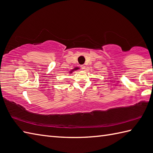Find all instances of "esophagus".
Here are the masks:
<instances>
[{
  "instance_id": "34e87169",
  "label": "esophagus",
  "mask_w": 153,
  "mask_h": 153,
  "mask_svg": "<svg viewBox=\"0 0 153 153\" xmlns=\"http://www.w3.org/2000/svg\"><path fill=\"white\" fill-rule=\"evenodd\" d=\"M81 68H82L83 70H85V67H86V66H85V65H83L81 66Z\"/></svg>"
}]
</instances>
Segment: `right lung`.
Segmentation results:
<instances>
[{"label": "right lung", "instance_id": "add662e5", "mask_svg": "<svg viewBox=\"0 0 153 153\" xmlns=\"http://www.w3.org/2000/svg\"><path fill=\"white\" fill-rule=\"evenodd\" d=\"M79 67H76V68H74V69H72V70H70V72H69V74H72V72H74V71L77 70H79Z\"/></svg>", "mask_w": 153, "mask_h": 153}]
</instances>
